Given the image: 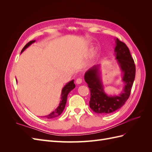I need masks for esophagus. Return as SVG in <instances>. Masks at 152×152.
Segmentation results:
<instances>
[{"instance_id": "esophagus-1", "label": "esophagus", "mask_w": 152, "mask_h": 152, "mask_svg": "<svg viewBox=\"0 0 152 152\" xmlns=\"http://www.w3.org/2000/svg\"><path fill=\"white\" fill-rule=\"evenodd\" d=\"M82 82V79L81 78H78V79L76 80V83L77 84H80Z\"/></svg>"}]
</instances>
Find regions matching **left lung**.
I'll return each mask as SVG.
<instances>
[{"mask_svg":"<svg viewBox=\"0 0 152 152\" xmlns=\"http://www.w3.org/2000/svg\"><path fill=\"white\" fill-rule=\"evenodd\" d=\"M115 54L117 62L123 72L122 80L125 83L124 89L118 96H108L103 88L99 77V65H94L87 70L84 79L91 92L89 107L96 113L107 115L114 112L125 104L130 96L135 79L136 66L129 49L125 43L115 39Z\"/></svg>","mask_w":152,"mask_h":152,"instance_id":"left-lung-1","label":"left lung"}]
</instances>
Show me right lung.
Returning a JSON list of instances; mask_svg holds the SVG:
<instances>
[{"label":"right lung","instance_id":"add662e5","mask_svg":"<svg viewBox=\"0 0 152 152\" xmlns=\"http://www.w3.org/2000/svg\"><path fill=\"white\" fill-rule=\"evenodd\" d=\"M35 40H31L28 43H27L25 45V47L23 48V49L21 50V52L22 53L23 50L28 48V46L33 44L34 42H35ZM75 87V85L74 84V82H73V80H72V81L68 82V83L64 86V87L62 89V92H61V101H60V103H59V104L58 106V107L53 111V112L50 113V114L48 115L45 116L44 117H46L48 118H55V117H57L59 115H60L61 114V113L63 112V110L65 109V105L66 103V99H67V96L68 93H70V92Z\"/></svg>","mask_w":152,"mask_h":152}]
</instances>
